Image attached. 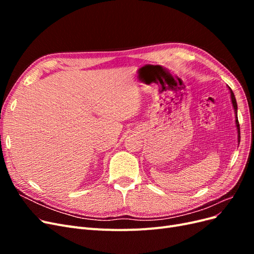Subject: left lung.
I'll return each mask as SVG.
<instances>
[{
  "label": "left lung",
  "mask_w": 254,
  "mask_h": 254,
  "mask_svg": "<svg viewBox=\"0 0 254 254\" xmlns=\"http://www.w3.org/2000/svg\"><path fill=\"white\" fill-rule=\"evenodd\" d=\"M230 93H231V99H232V104H233V108H234V112H235V123H236V127H237V140L238 143L241 142V130H240V124H238V119H237V104H236V99L234 96V93L232 92L231 88H229Z\"/></svg>",
  "instance_id": "8db88e82"
}]
</instances>
